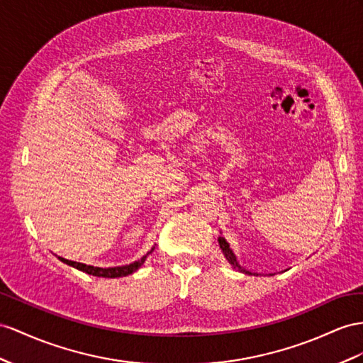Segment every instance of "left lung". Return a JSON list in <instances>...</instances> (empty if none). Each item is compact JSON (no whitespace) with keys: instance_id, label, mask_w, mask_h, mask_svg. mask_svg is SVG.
<instances>
[{"instance_id":"1","label":"left lung","mask_w":363,"mask_h":363,"mask_svg":"<svg viewBox=\"0 0 363 363\" xmlns=\"http://www.w3.org/2000/svg\"><path fill=\"white\" fill-rule=\"evenodd\" d=\"M219 247H220V250H222V253H224V256L227 257V261L233 265L235 268H239L240 272H244V273H248V274H252L250 272H247L245 268H242L240 267L239 264H238V261H236V256L233 255V252H231V248H230V245H228V242L227 240L224 239V238H219Z\"/></svg>"}]
</instances>
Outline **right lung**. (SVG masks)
<instances>
[{"instance_id":"add662e5","label":"right lung","mask_w":363,"mask_h":363,"mask_svg":"<svg viewBox=\"0 0 363 363\" xmlns=\"http://www.w3.org/2000/svg\"><path fill=\"white\" fill-rule=\"evenodd\" d=\"M152 252H153V248H152L150 252H148V253H152ZM148 253H147L145 256H143L141 259H139V261L133 262V264L123 265V267H113V268H101V267H91V265L81 264V262H73V261H67V259H64V257H58V259H60L61 262L67 264V265H70V267H75V268H78V270L84 272V273H87V274H91V276H98V277H123V276H128V274L135 273V272L138 270V268L141 267V265L145 262V259H147Z\"/></svg>"}]
</instances>
